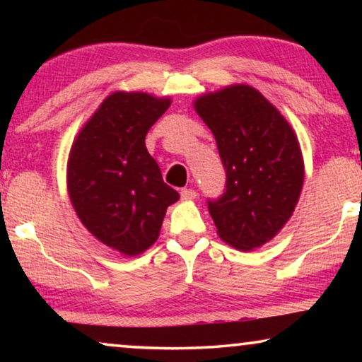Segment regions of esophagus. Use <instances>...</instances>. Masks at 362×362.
Returning <instances> with one entry per match:
<instances>
[{
	"mask_svg": "<svg viewBox=\"0 0 362 362\" xmlns=\"http://www.w3.org/2000/svg\"><path fill=\"white\" fill-rule=\"evenodd\" d=\"M197 192L194 189H181V199L182 201H192L196 199Z\"/></svg>",
	"mask_w": 362,
	"mask_h": 362,
	"instance_id": "esophagus-1",
	"label": "esophagus"
}]
</instances>
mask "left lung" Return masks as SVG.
<instances>
[{
    "mask_svg": "<svg viewBox=\"0 0 362 362\" xmlns=\"http://www.w3.org/2000/svg\"><path fill=\"white\" fill-rule=\"evenodd\" d=\"M194 110L216 138L226 191L209 202L217 235L239 250L274 239L290 221L305 180L298 138L257 88L232 83L196 97Z\"/></svg>",
    "mask_w": 362,
    "mask_h": 362,
    "instance_id": "1",
    "label": "left lung"
}]
</instances>
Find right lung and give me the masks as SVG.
I'll use <instances>...</instances> for the list:
<instances>
[{"mask_svg":"<svg viewBox=\"0 0 362 362\" xmlns=\"http://www.w3.org/2000/svg\"><path fill=\"white\" fill-rule=\"evenodd\" d=\"M170 105V97L113 92L81 128L69 153L74 211L98 242L122 255L150 249L168 206L180 199L145 145L148 130Z\"/></svg>","mask_w":362,"mask_h":362,"instance_id":"obj_1","label":"right lung"}]
</instances>
